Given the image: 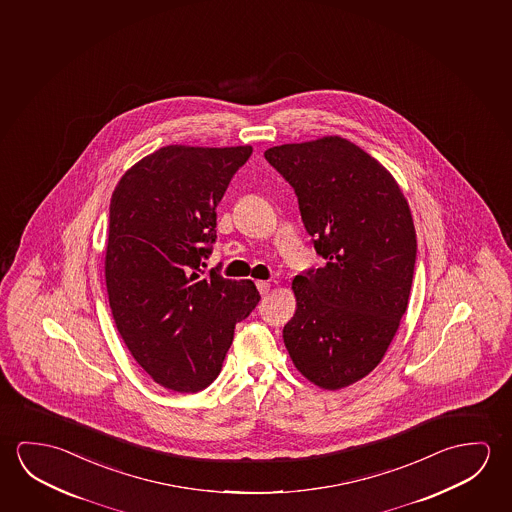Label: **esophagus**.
<instances>
[{"label": "esophagus", "mask_w": 512, "mask_h": 512, "mask_svg": "<svg viewBox=\"0 0 512 512\" xmlns=\"http://www.w3.org/2000/svg\"><path fill=\"white\" fill-rule=\"evenodd\" d=\"M256 286H258L261 295H267V293L270 292V288H272V284L268 283V281H258Z\"/></svg>", "instance_id": "obj_1"}]
</instances>
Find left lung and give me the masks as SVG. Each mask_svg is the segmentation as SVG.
<instances>
[{
  "label": "left lung",
  "instance_id": "1",
  "mask_svg": "<svg viewBox=\"0 0 512 512\" xmlns=\"http://www.w3.org/2000/svg\"><path fill=\"white\" fill-rule=\"evenodd\" d=\"M265 158L295 190L325 260L293 279L297 309L284 345L309 382L347 388L381 363L406 313L413 215L391 172L347 138L270 147Z\"/></svg>",
  "mask_w": 512,
  "mask_h": 512
}]
</instances>
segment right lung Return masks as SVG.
<instances>
[{
	"instance_id": "obj_1",
	"label": "right lung",
	"mask_w": 512,
	"mask_h": 512,
	"mask_svg": "<svg viewBox=\"0 0 512 512\" xmlns=\"http://www.w3.org/2000/svg\"><path fill=\"white\" fill-rule=\"evenodd\" d=\"M251 146H165L124 172L110 199L105 279L115 327L167 390L197 393L220 374L235 325L260 292L201 263L217 206Z\"/></svg>"
}]
</instances>
